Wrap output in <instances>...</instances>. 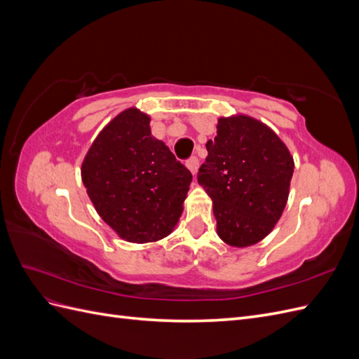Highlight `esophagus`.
<instances>
[{
  "instance_id": "34e87169",
  "label": "esophagus",
  "mask_w": 359,
  "mask_h": 359,
  "mask_svg": "<svg viewBox=\"0 0 359 359\" xmlns=\"http://www.w3.org/2000/svg\"><path fill=\"white\" fill-rule=\"evenodd\" d=\"M186 166H187V169L193 173V175H196V172H198V169H199V160H198V157L189 158V160L186 161Z\"/></svg>"
}]
</instances>
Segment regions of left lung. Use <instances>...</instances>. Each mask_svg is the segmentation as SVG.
<instances>
[{"instance_id":"8db88e82","label":"left lung","mask_w":359,"mask_h":359,"mask_svg":"<svg viewBox=\"0 0 359 359\" xmlns=\"http://www.w3.org/2000/svg\"><path fill=\"white\" fill-rule=\"evenodd\" d=\"M198 182L212 201L217 235L245 248L274 229L289 198L293 157L273 128L244 114L220 116Z\"/></svg>"}]
</instances>
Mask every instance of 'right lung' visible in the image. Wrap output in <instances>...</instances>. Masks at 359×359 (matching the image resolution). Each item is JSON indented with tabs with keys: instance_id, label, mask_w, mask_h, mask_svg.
<instances>
[{
	"instance_id": "obj_1",
	"label": "right lung",
	"mask_w": 359,
	"mask_h": 359,
	"mask_svg": "<svg viewBox=\"0 0 359 359\" xmlns=\"http://www.w3.org/2000/svg\"><path fill=\"white\" fill-rule=\"evenodd\" d=\"M151 118L137 107L119 112L97 135L81 177L94 208L128 243H153L180 222L190 170L163 140L151 135Z\"/></svg>"
}]
</instances>
